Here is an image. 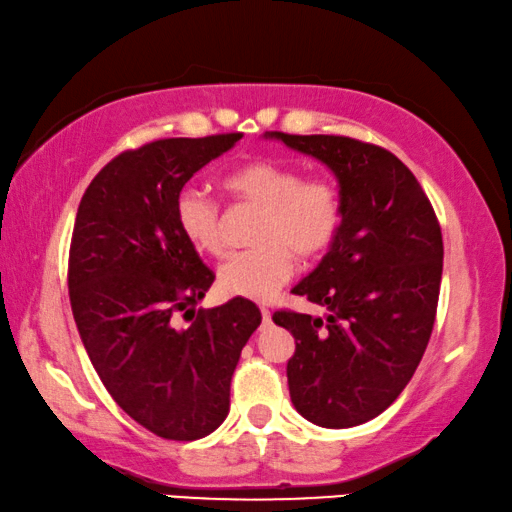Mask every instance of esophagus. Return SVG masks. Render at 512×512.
Masks as SVG:
<instances>
[{"label": "esophagus", "mask_w": 512, "mask_h": 512, "mask_svg": "<svg viewBox=\"0 0 512 512\" xmlns=\"http://www.w3.org/2000/svg\"><path fill=\"white\" fill-rule=\"evenodd\" d=\"M259 312H262V319H264V323H269V321H271V310H269V307H259Z\"/></svg>", "instance_id": "obj_1"}]
</instances>
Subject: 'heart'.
Wrapping results in <instances>:
<instances>
[{"mask_svg": "<svg viewBox=\"0 0 512 512\" xmlns=\"http://www.w3.org/2000/svg\"><path fill=\"white\" fill-rule=\"evenodd\" d=\"M223 189L243 205L262 209L255 248L232 255L218 271L227 296L269 300L294 275L296 257L316 262L332 248L344 223V198L328 177H303L298 166L278 159H253L223 177ZM182 237L202 255H223L221 209L196 189L175 200Z\"/></svg>", "mask_w": 512, "mask_h": 512, "instance_id": "heart-1", "label": "heart"}]
</instances>
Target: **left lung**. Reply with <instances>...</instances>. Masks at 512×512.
<instances>
[{
	"label": "left lung",
	"mask_w": 512,
	"mask_h": 512,
	"mask_svg": "<svg viewBox=\"0 0 512 512\" xmlns=\"http://www.w3.org/2000/svg\"><path fill=\"white\" fill-rule=\"evenodd\" d=\"M269 136L323 161L344 198L337 241L291 289L328 316L273 314L296 339L287 362L291 403L316 426H360L396 401L424 358L442 282L440 223L417 177L380 145Z\"/></svg>",
	"instance_id": "8db88e82"
}]
</instances>
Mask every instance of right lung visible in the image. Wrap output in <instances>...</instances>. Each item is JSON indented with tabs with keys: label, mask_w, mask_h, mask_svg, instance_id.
I'll return each mask as SVG.
<instances>
[{
	"label": "right lung",
	"mask_w": 512,
	"mask_h": 512,
	"mask_svg": "<svg viewBox=\"0 0 512 512\" xmlns=\"http://www.w3.org/2000/svg\"><path fill=\"white\" fill-rule=\"evenodd\" d=\"M241 136L120 152L77 209L68 289L81 342L113 401L164 440H200L223 424L241 348L262 323L239 296L196 310L216 275L175 221L182 186Z\"/></svg>",
	"instance_id": "obj_1"
}]
</instances>
